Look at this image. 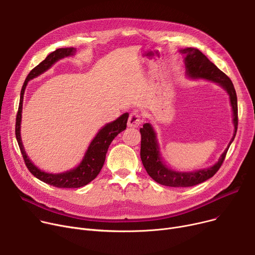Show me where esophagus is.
<instances>
[{
    "mask_svg": "<svg viewBox=\"0 0 255 255\" xmlns=\"http://www.w3.org/2000/svg\"><path fill=\"white\" fill-rule=\"evenodd\" d=\"M141 124V118L138 112H132L129 115L127 126L130 128H137Z\"/></svg>",
    "mask_w": 255,
    "mask_h": 255,
    "instance_id": "1",
    "label": "esophagus"
}]
</instances>
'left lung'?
I'll return each instance as SVG.
<instances>
[{"mask_svg": "<svg viewBox=\"0 0 255 255\" xmlns=\"http://www.w3.org/2000/svg\"><path fill=\"white\" fill-rule=\"evenodd\" d=\"M180 52L184 55V62L186 66V74L190 78H204L211 80L221 86L230 95L231 105L234 113V136L229 146L222 153L218 162L211 167L199 169L195 171H176L169 168L163 161L159 151L158 142L156 139V133L150 123L143 124L140 128L141 143H140V158L142 164L149 173V176L157 183L169 187H191L203 183L212 178L218 171L222 165L226 153L233 140L235 139L238 129V100L234 85L230 77L217 68L204 53L197 48H184Z\"/></svg>", "mask_w": 255, "mask_h": 255, "instance_id": "1", "label": "left lung"}]
</instances>
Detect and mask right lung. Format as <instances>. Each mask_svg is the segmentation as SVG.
<instances>
[{"label": "right lung", "instance_id": "right-lung-1", "mask_svg": "<svg viewBox=\"0 0 255 255\" xmlns=\"http://www.w3.org/2000/svg\"><path fill=\"white\" fill-rule=\"evenodd\" d=\"M74 53H75L74 47L58 48L55 51L50 52L44 61H42L39 65H37L34 69L31 70V72L29 73L28 76H26L24 80L21 92H20L19 106H18L17 115H16L15 135H16V139H17L19 149L22 154L26 167H28V169L34 177H36L37 179L46 184L58 187V188H79V187H83L89 184L91 181H93L98 176V173L100 172L104 164L105 156H106L107 150H109L110 144L120 132H122L126 129L127 120L129 117V115L125 113L121 117H119L116 121H114V122L106 124L103 128H101L97 133V135L91 141L89 148L82 160V162H80L75 168L65 172H61V173H49L39 169L37 166H35V164L31 161L29 157L26 156L22 145L21 137H20L21 111H22V101H23V94H24L25 87L28 85V82H30L31 79L45 72L57 61L65 57L73 56Z\"/></svg>", "mask_w": 255, "mask_h": 255}]
</instances>
